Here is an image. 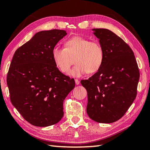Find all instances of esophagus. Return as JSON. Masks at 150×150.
I'll return each mask as SVG.
<instances>
[{"label":"esophagus","instance_id":"obj_1","mask_svg":"<svg viewBox=\"0 0 150 150\" xmlns=\"http://www.w3.org/2000/svg\"><path fill=\"white\" fill-rule=\"evenodd\" d=\"M75 83H76V84H77V85H78L79 84V81L78 80V79H75Z\"/></svg>","mask_w":150,"mask_h":150}]
</instances>
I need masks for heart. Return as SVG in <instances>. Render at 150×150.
<instances>
[{
	"mask_svg": "<svg viewBox=\"0 0 150 150\" xmlns=\"http://www.w3.org/2000/svg\"><path fill=\"white\" fill-rule=\"evenodd\" d=\"M52 57L56 67L63 74H67L74 64L70 75L76 78L88 72L95 73L101 67L104 59V49L98 41L74 36L66 40L64 48L55 46L52 51Z\"/></svg>",
	"mask_w": 150,
	"mask_h": 150,
	"instance_id": "b5f03b06",
	"label": "heart"
}]
</instances>
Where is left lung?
Returning <instances> with one entry per match:
<instances>
[{
	"instance_id": "obj_1",
	"label": "left lung",
	"mask_w": 150,
	"mask_h": 150,
	"mask_svg": "<svg viewBox=\"0 0 150 150\" xmlns=\"http://www.w3.org/2000/svg\"><path fill=\"white\" fill-rule=\"evenodd\" d=\"M93 30L104 49V62L96 73L81 83L88 92L89 117L111 123L123 116L135 99L139 68L132 49L119 36L106 29Z\"/></svg>"
}]
</instances>
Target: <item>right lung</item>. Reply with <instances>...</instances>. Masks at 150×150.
Segmentation results:
<instances>
[{
  "label": "right lung",
  "mask_w": 150,
  "mask_h": 150,
  "mask_svg": "<svg viewBox=\"0 0 150 150\" xmlns=\"http://www.w3.org/2000/svg\"><path fill=\"white\" fill-rule=\"evenodd\" d=\"M66 30L40 31L15 52L7 76L13 106L29 123L49 126L64 115L63 102L75 86L74 79L56 67L52 51Z\"/></svg>",
  "instance_id": "1"
}]
</instances>
